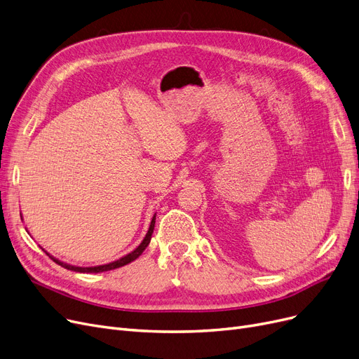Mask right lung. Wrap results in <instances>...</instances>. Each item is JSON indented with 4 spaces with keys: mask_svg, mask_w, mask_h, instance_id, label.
<instances>
[{
    "mask_svg": "<svg viewBox=\"0 0 359 359\" xmlns=\"http://www.w3.org/2000/svg\"><path fill=\"white\" fill-rule=\"evenodd\" d=\"M154 226H155V214H154V217H152V220H151V224H149V229H148V231H147V235H145V238H144V241L139 243V246L136 248V249H133L132 252H129L128 255H124V257H121V258H118L117 261H113V262H108V264H104V266H95V267H77V266H72V264H67V262H63V261H60L58 258H54L51 254H48L46 252V255H48L54 262H57L58 266H61V267H65V269H67V270H72V271H76V273H102V271H110V270H114V269H118V267H123V266H126V264H129V262H132V261H135L139 255H141L144 251H145V248L149 245V242H151V236H152V231H154Z\"/></svg>",
    "mask_w": 359,
    "mask_h": 359,
    "instance_id": "right-lung-1",
    "label": "right lung"
}]
</instances>
